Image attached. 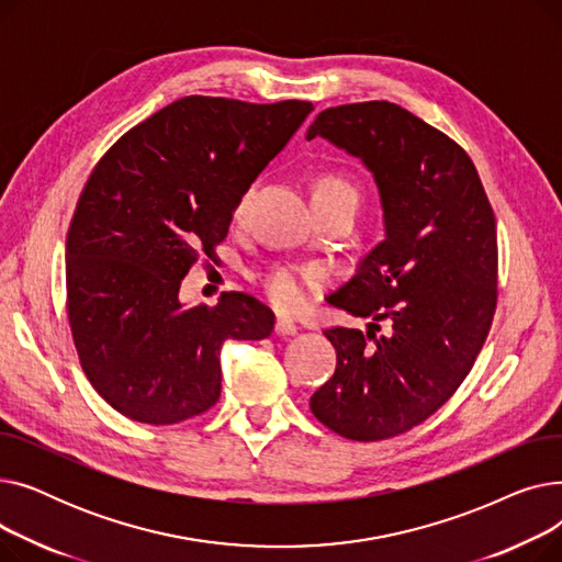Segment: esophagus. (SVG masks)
Instances as JSON below:
<instances>
[{
    "mask_svg": "<svg viewBox=\"0 0 562 562\" xmlns=\"http://www.w3.org/2000/svg\"><path fill=\"white\" fill-rule=\"evenodd\" d=\"M276 335H280V337H293V335H299V326L296 323H293L291 318H278L276 321Z\"/></svg>",
    "mask_w": 562,
    "mask_h": 562,
    "instance_id": "esophagus-1",
    "label": "esophagus"
}]
</instances>
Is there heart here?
<instances>
[{
  "label": "heart",
  "instance_id": "heart-1",
  "mask_svg": "<svg viewBox=\"0 0 562 562\" xmlns=\"http://www.w3.org/2000/svg\"><path fill=\"white\" fill-rule=\"evenodd\" d=\"M250 198V191L244 193L236 206V214L246 210V202ZM312 202H346L358 206L360 193L356 184L348 182L346 177L337 172H323L314 180L312 187ZM321 280V273L316 269H299V266H278L269 276H266V293H269L271 303L282 312H299L307 305L312 286Z\"/></svg>",
  "mask_w": 562,
  "mask_h": 562
}]
</instances>
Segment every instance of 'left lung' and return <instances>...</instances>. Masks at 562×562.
I'll return each mask as SVG.
<instances>
[{
	"label": "left lung",
	"mask_w": 562,
	"mask_h": 562,
	"mask_svg": "<svg viewBox=\"0 0 562 562\" xmlns=\"http://www.w3.org/2000/svg\"><path fill=\"white\" fill-rule=\"evenodd\" d=\"M316 136L371 172L385 239L328 299L369 318V330L323 333L337 369L310 407L341 437H396L453 396L485 344L496 307L494 212L462 147L398 104L326 109L307 130V140ZM378 319L391 335L374 340Z\"/></svg>",
	"instance_id": "left-lung-1"
}]
</instances>
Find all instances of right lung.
<instances>
[{
  "instance_id": "add662e5",
  "label": "right lung",
  "mask_w": 562,
  "mask_h": 562,
  "mask_svg": "<svg viewBox=\"0 0 562 562\" xmlns=\"http://www.w3.org/2000/svg\"><path fill=\"white\" fill-rule=\"evenodd\" d=\"M314 111L189 95L117 140L79 195L66 241L68 318L95 392L132 422L168 426L221 396L225 339L259 341L276 316L246 293L187 305L239 200Z\"/></svg>"
}]
</instances>
